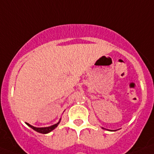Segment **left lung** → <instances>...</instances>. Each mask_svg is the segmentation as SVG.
Masks as SVG:
<instances>
[{"label":"left lung","instance_id":"1","mask_svg":"<svg viewBox=\"0 0 154 154\" xmlns=\"http://www.w3.org/2000/svg\"><path fill=\"white\" fill-rule=\"evenodd\" d=\"M103 129H105V128H103ZM112 131H116V130H112Z\"/></svg>","mask_w":154,"mask_h":154}]
</instances>
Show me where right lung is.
<instances>
[{
    "mask_svg": "<svg viewBox=\"0 0 154 154\" xmlns=\"http://www.w3.org/2000/svg\"><path fill=\"white\" fill-rule=\"evenodd\" d=\"M60 121H61V119H59V121H58L57 123L52 125V126H47V127H35V126H31V125H30L29 123H26V124L28 125L29 127H31V129H33L34 130H35L36 132H38V133H43V134H46V133H50L51 131H52L53 130H55V128L58 126V125L59 124Z\"/></svg>",
    "mask_w": 154,
    "mask_h": 154,
    "instance_id": "right-lung-1",
    "label": "right lung"
}]
</instances>
